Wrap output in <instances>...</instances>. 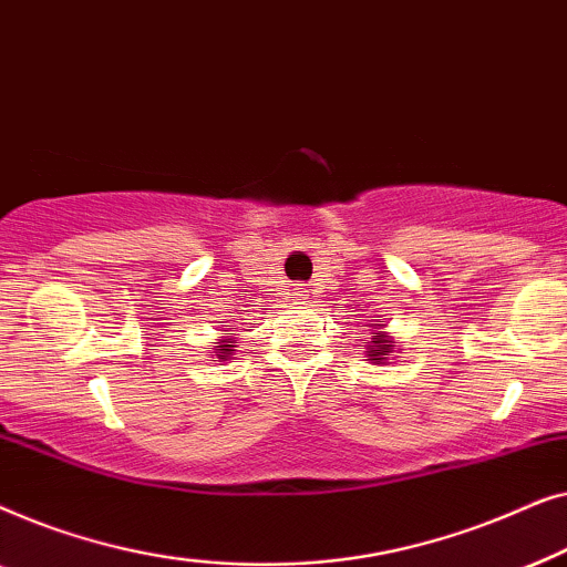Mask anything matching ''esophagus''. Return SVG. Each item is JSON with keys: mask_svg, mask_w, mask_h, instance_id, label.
<instances>
[{"mask_svg": "<svg viewBox=\"0 0 567 567\" xmlns=\"http://www.w3.org/2000/svg\"><path fill=\"white\" fill-rule=\"evenodd\" d=\"M291 297H293V299H305V297H307V293H305V291H299V289H297V291H293V293H291Z\"/></svg>", "mask_w": 567, "mask_h": 567, "instance_id": "34e87169", "label": "esophagus"}]
</instances>
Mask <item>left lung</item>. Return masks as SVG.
I'll list each match as a JSON object with an SVG mask.
<instances>
[{
    "instance_id": "obj_1",
    "label": "left lung",
    "mask_w": 567,
    "mask_h": 567,
    "mask_svg": "<svg viewBox=\"0 0 567 567\" xmlns=\"http://www.w3.org/2000/svg\"><path fill=\"white\" fill-rule=\"evenodd\" d=\"M392 343L394 340L386 336V332H371V346L367 348V355H369V361H374V363H386V359H390L392 355Z\"/></svg>"
}]
</instances>
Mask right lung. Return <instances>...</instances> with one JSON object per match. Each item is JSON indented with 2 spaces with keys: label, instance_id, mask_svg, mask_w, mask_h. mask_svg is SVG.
<instances>
[{
  "label": "right lung",
  "instance_id": "right-lung-1",
  "mask_svg": "<svg viewBox=\"0 0 567 567\" xmlns=\"http://www.w3.org/2000/svg\"><path fill=\"white\" fill-rule=\"evenodd\" d=\"M231 348H235V346H231V332H227V338L219 340V346H214L216 359H224V361H227L229 355H231Z\"/></svg>",
  "mask_w": 567,
  "mask_h": 567
}]
</instances>
